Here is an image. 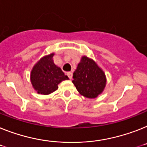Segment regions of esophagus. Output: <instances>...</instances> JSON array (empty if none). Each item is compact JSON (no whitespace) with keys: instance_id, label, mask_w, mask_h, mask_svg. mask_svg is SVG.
Segmentation results:
<instances>
[{"instance_id":"esophagus-1","label":"esophagus","mask_w":147,"mask_h":147,"mask_svg":"<svg viewBox=\"0 0 147 147\" xmlns=\"http://www.w3.org/2000/svg\"><path fill=\"white\" fill-rule=\"evenodd\" d=\"M67 76H68V77L70 79H71V78H72V73H71V71H69V72H67Z\"/></svg>"}]
</instances>
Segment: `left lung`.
I'll return each mask as SVG.
<instances>
[{"mask_svg":"<svg viewBox=\"0 0 147 147\" xmlns=\"http://www.w3.org/2000/svg\"><path fill=\"white\" fill-rule=\"evenodd\" d=\"M72 83L80 94L87 98H95L105 87V74L94 60L83 56L74 71Z\"/></svg>","mask_w":147,"mask_h":147,"instance_id":"left-lung-1","label":"left lung"}]
</instances>
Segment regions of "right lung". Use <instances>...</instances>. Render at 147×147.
Masks as SVG:
<instances>
[{"label":"right lung","instance_id":"add662e5","mask_svg":"<svg viewBox=\"0 0 147 147\" xmlns=\"http://www.w3.org/2000/svg\"><path fill=\"white\" fill-rule=\"evenodd\" d=\"M54 53L43 57L34 65L30 73V81L39 94L49 95L58 89V84L69 78L53 60Z\"/></svg>","mask_w":147,"mask_h":147}]
</instances>
